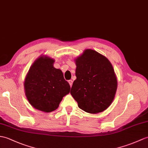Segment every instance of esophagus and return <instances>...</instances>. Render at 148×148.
Listing matches in <instances>:
<instances>
[{
  "label": "esophagus",
  "instance_id": "34e87169",
  "mask_svg": "<svg viewBox=\"0 0 148 148\" xmlns=\"http://www.w3.org/2000/svg\"><path fill=\"white\" fill-rule=\"evenodd\" d=\"M69 82V84H70V86H71V87L72 86V85H73V81H72V80H69L68 81Z\"/></svg>",
  "mask_w": 148,
  "mask_h": 148
}]
</instances>
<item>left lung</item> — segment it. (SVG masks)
Segmentation results:
<instances>
[{"label": "left lung", "mask_w": 148, "mask_h": 148, "mask_svg": "<svg viewBox=\"0 0 148 148\" xmlns=\"http://www.w3.org/2000/svg\"><path fill=\"white\" fill-rule=\"evenodd\" d=\"M75 79L71 94L79 108L90 113L102 112L115 98L117 80L108 58L97 51L86 49L75 58Z\"/></svg>", "instance_id": "obj_1"}]
</instances>
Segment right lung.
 Returning <instances> with one entry per match:
<instances>
[{"label":"right lung","instance_id":"right-lung-1","mask_svg":"<svg viewBox=\"0 0 148 148\" xmlns=\"http://www.w3.org/2000/svg\"><path fill=\"white\" fill-rule=\"evenodd\" d=\"M54 62L47 56L38 58L29 68L24 83L26 97L31 105L47 113L56 110L71 90L62 72L53 67Z\"/></svg>","mask_w":148,"mask_h":148}]
</instances>
